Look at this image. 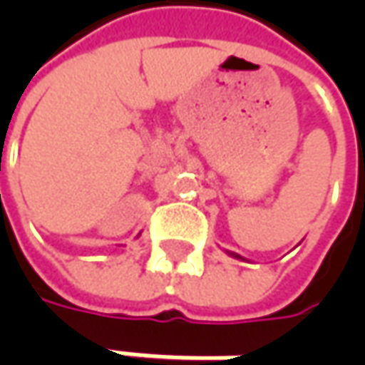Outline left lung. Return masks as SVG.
<instances>
[{"mask_svg":"<svg viewBox=\"0 0 365 365\" xmlns=\"http://www.w3.org/2000/svg\"><path fill=\"white\" fill-rule=\"evenodd\" d=\"M227 254H230V256H232V258H237V259H244V258H242V256H240V254H235V252H227Z\"/></svg>","mask_w":365,"mask_h":365,"instance_id":"left-lung-1","label":"left lung"}]
</instances>
